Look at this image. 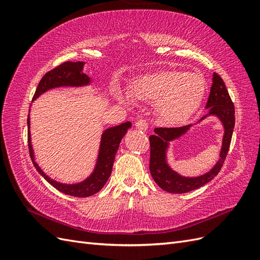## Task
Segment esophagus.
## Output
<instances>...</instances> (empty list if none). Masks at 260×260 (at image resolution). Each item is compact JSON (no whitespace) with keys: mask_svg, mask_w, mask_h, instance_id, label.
Masks as SVG:
<instances>
[{"mask_svg":"<svg viewBox=\"0 0 260 260\" xmlns=\"http://www.w3.org/2000/svg\"><path fill=\"white\" fill-rule=\"evenodd\" d=\"M136 127H137L138 129H140V130H142V131H146L147 128H148V124H147L146 120L140 119V120H138V121L136 122Z\"/></svg>","mask_w":260,"mask_h":260,"instance_id":"obj_1","label":"esophagus"}]
</instances>
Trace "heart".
Instances as JSON below:
<instances>
[{"mask_svg":"<svg viewBox=\"0 0 260 260\" xmlns=\"http://www.w3.org/2000/svg\"><path fill=\"white\" fill-rule=\"evenodd\" d=\"M206 91L202 75L176 70L147 74L132 84L133 95L156 104L159 118L169 124L183 122L198 111Z\"/></svg>","mask_w":260,"mask_h":260,"instance_id":"obj_1","label":"heart"}]
</instances>
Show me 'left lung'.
<instances>
[{
    "instance_id": "obj_1",
    "label": "left lung",
    "mask_w": 260,
    "mask_h": 260,
    "mask_svg": "<svg viewBox=\"0 0 260 260\" xmlns=\"http://www.w3.org/2000/svg\"><path fill=\"white\" fill-rule=\"evenodd\" d=\"M206 108H208V114L203 116L199 122L212 115L219 118L224 128L220 158L207 174L194 178L182 177L178 172L172 170L167 164L166 152L169 142L182 137L192 127V124L178 128H155V135L149 137V145H151L149 171H151V175L157 185L162 188L164 191L180 194L196 190V188L203 186L214 179L221 169L226 154L229 152L235 117L234 105L229 95V92H228L221 77L216 73L212 75V84Z\"/></svg>"
}]
</instances>
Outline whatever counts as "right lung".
<instances>
[{
    "label": "right lung",
    "mask_w": 260,
    "mask_h": 260,
    "mask_svg": "<svg viewBox=\"0 0 260 260\" xmlns=\"http://www.w3.org/2000/svg\"><path fill=\"white\" fill-rule=\"evenodd\" d=\"M83 61H65L59 66L55 67L51 72L46 73L42 79L38 84V88L34 95L32 101L38 99L42 93L54 88H60V86H82L90 84V77L82 73ZM28 146L31 160L34 166L48 182L57 188L59 192L65 193L75 198H88L93 194L98 193L105 185L107 180L112 174L113 165L118 147L121 142V139L127 133L128 129L131 128V122H123L116 127L106 129L101 138L100 152L98 156V161L92 174L82 182L75 184H65L60 183L46 176L42 169L39 167L36 162L32 145H31V136H30V116L28 115Z\"/></svg>",
    "instance_id": "obj_1"
}]
</instances>
